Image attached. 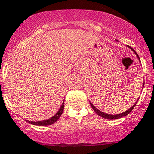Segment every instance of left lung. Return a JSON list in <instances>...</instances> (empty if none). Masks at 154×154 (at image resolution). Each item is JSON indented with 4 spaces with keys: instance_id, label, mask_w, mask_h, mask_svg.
<instances>
[{
    "instance_id": "1",
    "label": "left lung",
    "mask_w": 154,
    "mask_h": 154,
    "mask_svg": "<svg viewBox=\"0 0 154 154\" xmlns=\"http://www.w3.org/2000/svg\"><path fill=\"white\" fill-rule=\"evenodd\" d=\"M130 48H131V47H130ZM131 49L132 50H133V52H134V53H135V54H136L137 57H138V59H139V57H138V54H137L136 52L134 51V49H132V48H131ZM143 86H144V83H143ZM137 102H138V100H137L136 102L134 103V105H132V107H131L130 109H128V110H127V111L124 112L123 113L116 114V115H111V114H107V113H105V112H101V111H100V110H98V109H97V108L95 107V106H94L92 103L90 102V104H91L92 109H94V112H96V113L97 114V115H99V116H101V117L105 118V119H108V120H115V119H119V118H121V117H123V116H125L128 115V114L130 113L131 112L132 110L134 109V106L136 105Z\"/></svg>"
}]
</instances>
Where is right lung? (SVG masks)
<instances>
[{
    "label": "right lung",
    "mask_w": 154,
    "mask_h": 154,
    "mask_svg": "<svg viewBox=\"0 0 154 154\" xmlns=\"http://www.w3.org/2000/svg\"><path fill=\"white\" fill-rule=\"evenodd\" d=\"M64 102V101H63ZM63 102V104L61 105L59 111L57 112V113L55 115L53 116V117H51L50 119H48V120H42V121H28V120H26V121L30 123L31 124H34V125H38V126H47V125H50V124H54L56 121H57V120L59 119L60 116H61V114L63 113V108H64V103Z\"/></svg>",
    "instance_id": "1"
}]
</instances>
